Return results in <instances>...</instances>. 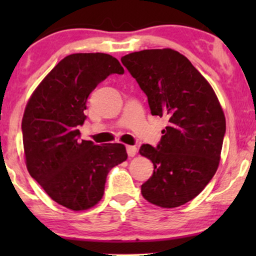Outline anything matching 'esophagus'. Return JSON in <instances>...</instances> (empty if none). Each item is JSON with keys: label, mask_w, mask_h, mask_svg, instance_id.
I'll use <instances>...</instances> for the list:
<instances>
[{"label": "esophagus", "mask_w": 256, "mask_h": 256, "mask_svg": "<svg viewBox=\"0 0 256 256\" xmlns=\"http://www.w3.org/2000/svg\"><path fill=\"white\" fill-rule=\"evenodd\" d=\"M136 152H138V148L134 146H127V154L129 157H134L136 155Z\"/></svg>", "instance_id": "1"}]
</instances>
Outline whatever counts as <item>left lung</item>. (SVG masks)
I'll return each mask as SVG.
<instances>
[{"label": "left lung", "mask_w": 256, "mask_h": 256, "mask_svg": "<svg viewBox=\"0 0 256 256\" xmlns=\"http://www.w3.org/2000/svg\"><path fill=\"white\" fill-rule=\"evenodd\" d=\"M121 62L146 93L152 114L169 121L156 148H140L154 164L142 196L160 208H178L197 197L218 169L226 132L222 108L208 80L180 52L143 50Z\"/></svg>", "instance_id": "8db88e82"}]
</instances>
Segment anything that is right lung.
<instances>
[{"label":"right lung","instance_id":"add662e5","mask_svg":"<svg viewBox=\"0 0 256 256\" xmlns=\"http://www.w3.org/2000/svg\"><path fill=\"white\" fill-rule=\"evenodd\" d=\"M124 70L113 56L73 54L62 59L28 101L22 120L30 176L59 205L84 211L96 205L107 174L127 160L120 143L80 140L78 127L92 90L110 74Z\"/></svg>","mask_w":256,"mask_h":256}]
</instances>
